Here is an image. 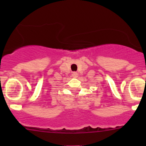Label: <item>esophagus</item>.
I'll list each match as a JSON object with an SVG mask.
<instances>
[{
    "label": "esophagus",
    "mask_w": 146,
    "mask_h": 146,
    "mask_svg": "<svg viewBox=\"0 0 146 146\" xmlns=\"http://www.w3.org/2000/svg\"><path fill=\"white\" fill-rule=\"evenodd\" d=\"M72 76H73V77H74V78H77L78 77V73L77 72H73V73H72Z\"/></svg>",
    "instance_id": "esophagus-1"
}]
</instances>
